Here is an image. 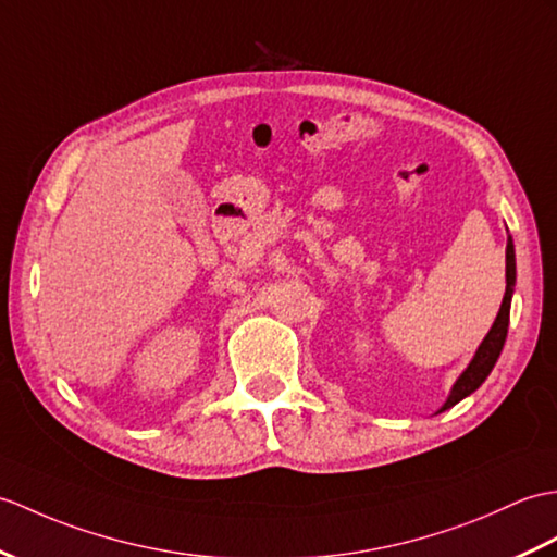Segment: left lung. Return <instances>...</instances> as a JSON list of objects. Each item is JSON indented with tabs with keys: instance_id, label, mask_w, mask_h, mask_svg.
I'll use <instances>...</instances> for the list:
<instances>
[{
	"instance_id": "1",
	"label": "left lung",
	"mask_w": 557,
	"mask_h": 557,
	"mask_svg": "<svg viewBox=\"0 0 557 557\" xmlns=\"http://www.w3.org/2000/svg\"><path fill=\"white\" fill-rule=\"evenodd\" d=\"M515 280H517V270H515V244L512 237H508V247H506V296H503V304L498 315L491 325L488 334L482 339L476 354L472 356L470 366L460 372V377L456 380V384L450 386V394L446 398V404L438 408L436 412H444L448 408H454L456 404H460L462 398H468L470 394H474L480 386L484 384V380L494 370L496 360L503 351V344H506L508 337V325H510V304H512V294H515Z\"/></svg>"
}]
</instances>
